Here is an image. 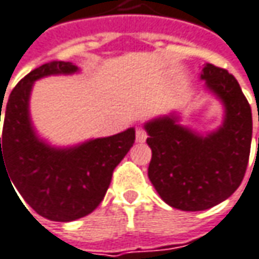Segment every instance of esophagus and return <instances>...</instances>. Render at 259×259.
<instances>
[{"label": "esophagus", "instance_id": "34e87169", "mask_svg": "<svg viewBox=\"0 0 259 259\" xmlns=\"http://www.w3.org/2000/svg\"><path fill=\"white\" fill-rule=\"evenodd\" d=\"M136 140H137V143H144L147 140V133L143 128H139L136 133Z\"/></svg>", "mask_w": 259, "mask_h": 259}]
</instances>
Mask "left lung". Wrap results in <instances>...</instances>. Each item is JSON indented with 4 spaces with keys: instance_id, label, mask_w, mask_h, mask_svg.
<instances>
[{
    "instance_id": "8db88e82",
    "label": "left lung",
    "mask_w": 259,
    "mask_h": 259,
    "mask_svg": "<svg viewBox=\"0 0 259 259\" xmlns=\"http://www.w3.org/2000/svg\"><path fill=\"white\" fill-rule=\"evenodd\" d=\"M200 79L224 106L218 130L200 136L180 125L176 113L144 125L152 149L149 178L162 200L181 211H205L230 197L249 160L252 112L239 82L211 63Z\"/></svg>"
}]
</instances>
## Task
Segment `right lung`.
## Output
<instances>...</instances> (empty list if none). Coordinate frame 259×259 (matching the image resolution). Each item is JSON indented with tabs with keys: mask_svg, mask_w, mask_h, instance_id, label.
<instances>
[{
	"mask_svg": "<svg viewBox=\"0 0 259 259\" xmlns=\"http://www.w3.org/2000/svg\"><path fill=\"white\" fill-rule=\"evenodd\" d=\"M78 70L69 62H50L28 73L10 94L0 137V177L4 169L35 212L60 223L82 218L100 205L113 169L136 140V130L128 128L110 137L62 149L36 136L29 116L33 82Z\"/></svg>",
	"mask_w": 259,
	"mask_h": 259,
	"instance_id": "1",
	"label": "right lung"
}]
</instances>
